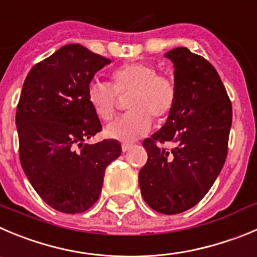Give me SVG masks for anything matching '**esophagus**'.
Wrapping results in <instances>:
<instances>
[{"label":"esophagus","mask_w":257,"mask_h":257,"mask_svg":"<svg viewBox=\"0 0 257 257\" xmlns=\"http://www.w3.org/2000/svg\"><path fill=\"white\" fill-rule=\"evenodd\" d=\"M132 147H133V145H132V143H128V142H124L123 145H121V150H123L124 152L129 151Z\"/></svg>","instance_id":"esophagus-1"}]
</instances>
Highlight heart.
I'll return each mask as SVG.
<instances>
[{
    "label": "heart",
    "mask_w": 257,
    "mask_h": 257,
    "mask_svg": "<svg viewBox=\"0 0 257 257\" xmlns=\"http://www.w3.org/2000/svg\"><path fill=\"white\" fill-rule=\"evenodd\" d=\"M131 91L126 106L131 109L116 117L105 129L109 138L133 141L147 133L152 117L166 116L176 101V83L170 76L157 73L155 66L146 62L126 63L114 69L111 83L92 80L87 86V100L95 114L109 121L116 110L117 93Z\"/></svg>",
    "instance_id": "b5f03b06"
}]
</instances>
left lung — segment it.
Wrapping results in <instances>:
<instances>
[{
    "instance_id": "obj_1",
    "label": "left lung",
    "mask_w": 257,
    "mask_h": 257,
    "mask_svg": "<svg viewBox=\"0 0 257 257\" xmlns=\"http://www.w3.org/2000/svg\"><path fill=\"white\" fill-rule=\"evenodd\" d=\"M175 67L176 101L166 123L143 141L148 160L140 171L145 201L162 214L196 205L219 175L232 125V104L214 67L188 48L167 52ZM174 145L171 150L162 144Z\"/></svg>"
}]
</instances>
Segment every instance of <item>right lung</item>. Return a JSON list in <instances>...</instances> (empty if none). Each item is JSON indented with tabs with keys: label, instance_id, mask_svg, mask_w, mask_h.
Here are the masks:
<instances>
[{
	"label": "right lung",
	"instance_id": "obj_1",
	"mask_svg": "<svg viewBox=\"0 0 257 257\" xmlns=\"http://www.w3.org/2000/svg\"><path fill=\"white\" fill-rule=\"evenodd\" d=\"M111 59L68 44L35 64L24 82L16 110L24 172L53 209L76 214L99 199L105 169L120 143L86 141L102 126L87 100V86Z\"/></svg>",
	"mask_w": 257,
	"mask_h": 257
}]
</instances>
